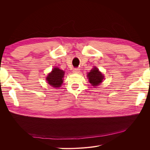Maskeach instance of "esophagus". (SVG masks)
Returning a JSON list of instances; mask_svg holds the SVG:
<instances>
[{"mask_svg":"<svg viewBox=\"0 0 150 150\" xmlns=\"http://www.w3.org/2000/svg\"><path fill=\"white\" fill-rule=\"evenodd\" d=\"M72 72H73L74 73H79L80 71L79 69H78V68H75V69H74L73 71H72Z\"/></svg>","mask_w":150,"mask_h":150,"instance_id":"esophagus-1","label":"esophagus"}]
</instances>
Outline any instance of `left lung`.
<instances>
[{
  "mask_svg": "<svg viewBox=\"0 0 150 150\" xmlns=\"http://www.w3.org/2000/svg\"><path fill=\"white\" fill-rule=\"evenodd\" d=\"M87 76L89 83L93 86H97L100 84L104 78L103 74L99 71V69L96 67H94L92 70H91Z\"/></svg>",
  "mask_w": 150,
  "mask_h": 150,
  "instance_id": "8db88e82",
  "label": "left lung"
}]
</instances>
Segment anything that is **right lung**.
I'll return each instance as SVG.
<instances>
[{
    "mask_svg": "<svg viewBox=\"0 0 150 150\" xmlns=\"http://www.w3.org/2000/svg\"><path fill=\"white\" fill-rule=\"evenodd\" d=\"M64 75V71L58 67L54 68L51 73H49L46 78L47 82L49 84L54 88H59L63 83V77Z\"/></svg>",
    "mask_w": 150,
    "mask_h": 150,
    "instance_id": "obj_1",
    "label": "right lung"
}]
</instances>
